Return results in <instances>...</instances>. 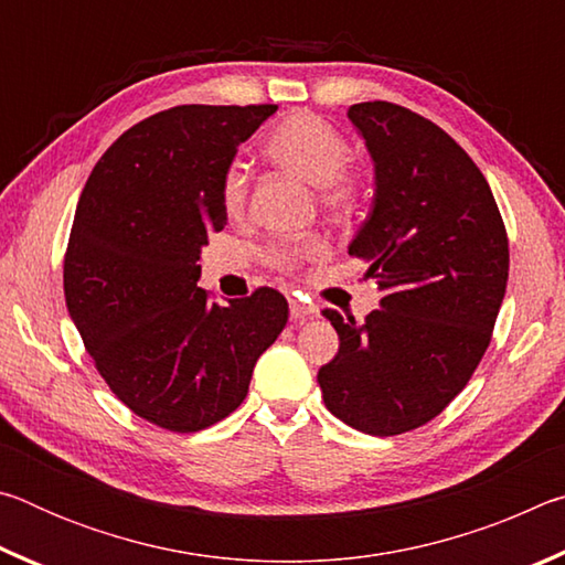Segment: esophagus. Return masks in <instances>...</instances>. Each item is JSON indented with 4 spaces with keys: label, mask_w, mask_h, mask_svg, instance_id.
<instances>
[{
    "label": "esophagus",
    "mask_w": 565,
    "mask_h": 565,
    "mask_svg": "<svg viewBox=\"0 0 565 565\" xmlns=\"http://www.w3.org/2000/svg\"><path fill=\"white\" fill-rule=\"evenodd\" d=\"M289 309H291V319H311L313 313H317V306L296 301V299L289 301Z\"/></svg>",
    "instance_id": "34e87169"
}]
</instances>
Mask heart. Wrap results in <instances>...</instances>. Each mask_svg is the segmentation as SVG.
Returning a JSON list of instances; mask_svg holds the SVG:
<instances>
[{
    "label": "heart",
    "instance_id": "1",
    "mask_svg": "<svg viewBox=\"0 0 565 565\" xmlns=\"http://www.w3.org/2000/svg\"><path fill=\"white\" fill-rule=\"evenodd\" d=\"M264 157L274 167L289 171L291 177L319 189V204L337 216H347L356 209L363 177L349 164V141L343 134L311 111H291L276 124L264 139ZM218 202L226 216H242L248 202V177L242 164H228L218 181ZM329 244L321 236L303 242L281 244L271 248L269 262L281 271L299 269L306 262L323 259Z\"/></svg>",
    "mask_w": 565,
    "mask_h": 565
}]
</instances>
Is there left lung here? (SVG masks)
I'll return each mask as SVG.
<instances>
[{
  "instance_id": "obj_1",
  "label": "left lung",
  "mask_w": 565,
  "mask_h": 565,
  "mask_svg": "<svg viewBox=\"0 0 565 565\" xmlns=\"http://www.w3.org/2000/svg\"><path fill=\"white\" fill-rule=\"evenodd\" d=\"M376 169L374 209L349 246L384 291L361 323L323 309L339 353L319 369L323 404L356 431L396 436L461 394L491 343L509 236L473 159L391 102L349 109Z\"/></svg>"
}]
</instances>
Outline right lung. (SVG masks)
I'll list each match as a JSON object with an SVG mask.
<instances>
[{
  "instance_id": "add662e5",
  "label": "right lung",
  "mask_w": 565,
  "mask_h": 565,
  "mask_svg": "<svg viewBox=\"0 0 565 565\" xmlns=\"http://www.w3.org/2000/svg\"><path fill=\"white\" fill-rule=\"evenodd\" d=\"M274 111H159L104 151L76 204L66 309L111 394L167 431H202L242 406L256 359L289 319L269 286L226 306L196 286L202 246L226 226L218 181Z\"/></svg>"
}]
</instances>
